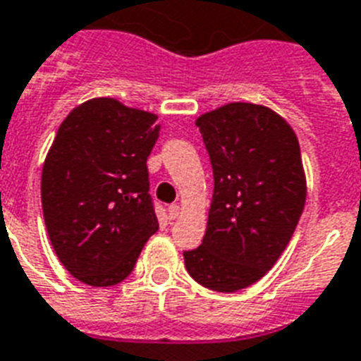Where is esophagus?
Returning a JSON list of instances; mask_svg holds the SVG:
<instances>
[{
    "instance_id": "34e87169",
    "label": "esophagus",
    "mask_w": 361,
    "mask_h": 361,
    "mask_svg": "<svg viewBox=\"0 0 361 361\" xmlns=\"http://www.w3.org/2000/svg\"><path fill=\"white\" fill-rule=\"evenodd\" d=\"M178 215H180V206H178V204H170V206H169V219L174 221Z\"/></svg>"
}]
</instances>
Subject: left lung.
Segmentation results:
<instances>
[{"label":"left lung","mask_w":361,"mask_h":361,"mask_svg":"<svg viewBox=\"0 0 361 361\" xmlns=\"http://www.w3.org/2000/svg\"><path fill=\"white\" fill-rule=\"evenodd\" d=\"M214 170L208 228L183 251L192 279L209 290L257 283L285 251L305 206L300 144L266 106L231 103L197 120Z\"/></svg>","instance_id":"left-lung-1"}]
</instances>
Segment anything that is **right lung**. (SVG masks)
<instances>
[{"label": "right lung", "mask_w": 361, "mask_h": 361, "mask_svg": "<svg viewBox=\"0 0 361 361\" xmlns=\"http://www.w3.org/2000/svg\"><path fill=\"white\" fill-rule=\"evenodd\" d=\"M157 116L92 99L59 125L41 178L48 238L67 271L92 286L118 285L159 228L147 157Z\"/></svg>", "instance_id": "obj_1"}]
</instances>
